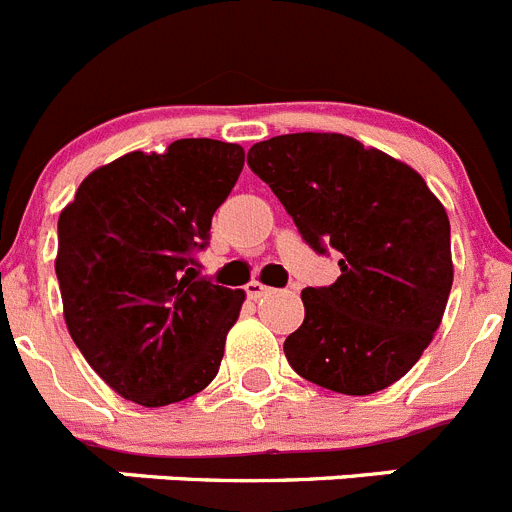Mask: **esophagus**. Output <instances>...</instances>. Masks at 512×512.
I'll list each match as a JSON object with an SVG mask.
<instances>
[{"label": "esophagus", "instance_id": "34e87169", "mask_svg": "<svg viewBox=\"0 0 512 512\" xmlns=\"http://www.w3.org/2000/svg\"><path fill=\"white\" fill-rule=\"evenodd\" d=\"M269 292H271V287H266V284L256 282V279H253V282H248V284H246V295L251 297V300H259V297L269 295Z\"/></svg>", "mask_w": 512, "mask_h": 512}]
</instances>
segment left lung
<instances>
[{"mask_svg": "<svg viewBox=\"0 0 512 512\" xmlns=\"http://www.w3.org/2000/svg\"><path fill=\"white\" fill-rule=\"evenodd\" d=\"M248 166L341 277L302 289L305 320L284 341L289 366L341 395H372L423 356L449 302V215L423 176L341 133L261 140Z\"/></svg>", "mask_w": 512, "mask_h": 512, "instance_id": "1", "label": "left lung"}]
</instances>
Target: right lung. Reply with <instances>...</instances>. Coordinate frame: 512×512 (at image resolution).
Instances as JSON below:
<instances>
[{"instance_id": "1", "label": "right lung", "mask_w": 512, "mask_h": 512, "mask_svg": "<svg viewBox=\"0 0 512 512\" xmlns=\"http://www.w3.org/2000/svg\"><path fill=\"white\" fill-rule=\"evenodd\" d=\"M241 146L174 140L99 166L58 217L69 333L117 395L161 408L215 379L246 292L200 277L192 253L243 169Z\"/></svg>"}]
</instances>
